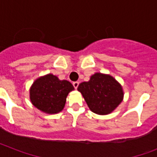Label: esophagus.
<instances>
[{"label":"esophagus","instance_id":"obj_1","mask_svg":"<svg viewBox=\"0 0 157 157\" xmlns=\"http://www.w3.org/2000/svg\"><path fill=\"white\" fill-rule=\"evenodd\" d=\"M72 85H73L74 88L77 89V87H78V86H79V82L78 81H75V82H73V83H72Z\"/></svg>","mask_w":157,"mask_h":157}]
</instances>
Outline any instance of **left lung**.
Wrapping results in <instances>:
<instances>
[{"instance_id": "obj_1", "label": "left lung", "mask_w": 157, "mask_h": 157, "mask_svg": "<svg viewBox=\"0 0 157 157\" xmlns=\"http://www.w3.org/2000/svg\"><path fill=\"white\" fill-rule=\"evenodd\" d=\"M77 90L81 93L89 108L98 115L111 113L124 97L119 82L112 76L99 72L91 76L89 81L80 84Z\"/></svg>"}]
</instances>
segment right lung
<instances>
[{
    "mask_svg": "<svg viewBox=\"0 0 157 157\" xmlns=\"http://www.w3.org/2000/svg\"><path fill=\"white\" fill-rule=\"evenodd\" d=\"M74 87L66 80L48 74L39 77L30 88L31 102L36 108L48 114H56L63 109L66 98Z\"/></svg>",
    "mask_w": 157,
    "mask_h": 157,
    "instance_id": "obj_1",
    "label": "right lung"
}]
</instances>
